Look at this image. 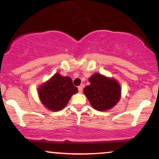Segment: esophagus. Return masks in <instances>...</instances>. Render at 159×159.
I'll list each match as a JSON object with an SVG mask.
<instances>
[{
  "label": "esophagus",
  "mask_w": 159,
  "mask_h": 159,
  "mask_svg": "<svg viewBox=\"0 0 159 159\" xmlns=\"http://www.w3.org/2000/svg\"><path fill=\"white\" fill-rule=\"evenodd\" d=\"M78 92H79L80 93H81L82 91H83V85L78 86Z\"/></svg>",
  "instance_id": "34e87169"
}]
</instances>
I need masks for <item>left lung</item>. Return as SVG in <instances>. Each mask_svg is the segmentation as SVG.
<instances>
[{"label": "left lung", "instance_id": "obj_1", "mask_svg": "<svg viewBox=\"0 0 159 159\" xmlns=\"http://www.w3.org/2000/svg\"><path fill=\"white\" fill-rule=\"evenodd\" d=\"M89 81L90 84L86 86L84 93L94 109L102 111L109 110L119 102L121 87L114 78L95 73L89 78Z\"/></svg>", "mask_w": 159, "mask_h": 159}]
</instances>
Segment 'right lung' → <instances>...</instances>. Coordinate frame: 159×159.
Returning <instances> with one entry per match:
<instances>
[{
    "label": "right lung",
    "instance_id": "obj_1",
    "mask_svg": "<svg viewBox=\"0 0 159 159\" xmlns=\"http://www.w3.org/2000/svg\"><path fill=\"white\" fill-rule=\"evenodd\" d=\"M78 93L70 77H64L56 73L38 90L42 103L52 111L63 110L73 94Z\"/></svg>",
    "mask_w": 159,
    "mask_h": 159
}]
</instances>
